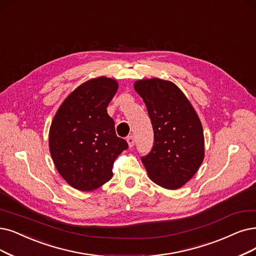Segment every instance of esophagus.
Segmentation results:
<instances>
[{"label": "esophagus", "mask_w": 256, "mask_h": 256, "mask_svg": "<svg viewBox=\"0 0 256 256\" xmlns=\"http://www.w3.org/2000/svg\"><path fill=\"white\" fill-rule=\"evenodd\" d=\"M134 136H128L127 138V142H128V145H129V147L130 148H132L134 146Z\"/></svg>", "instance_id": "obj_1"}]
</instances>
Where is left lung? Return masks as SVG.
Segmentation results:
<instances>
[{
  "instance_id": "1",
  "label": "left lung",
  "mask_w": 256,
  "mask_h": 256,
  "mask_svg": "<svg viewBox=\"0 0 256 256\" xmlns=\"http://www.w3.org/2000/svg\"><path fill=\"white\" fill-rule=\"evenodd\" d=\"M134 89L144 100L154 132L153 147L142 162L152 182L178 189L198 172L205 156L198 116L170 80H140Z\"/></svg>"
}]
</instances>
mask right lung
I'll return each mask as SVG.
<instances>
[{
    "instance_id": "1",
    "label": "right lung",
    "mask_w": 256,
    "mask_h": 256,
    "mask_svg": "<svg viewBox=\"0 0 256 256\" xmlns=\"http://www.w3.org/2000/svg\"><path fill=\"white\" fill-rule=\"evenodd\" d=\"M116 80H89L71 92L56 114L49 130V150L71 187L92 191L107 182L116 158L128 148L116 136L107 106L118 91Z\"/></svg>"
}]
</instances>
